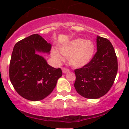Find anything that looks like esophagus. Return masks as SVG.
<instances>
[{"label": "esophagus", "mask_w": 129, "mask_h": 129, "mask_svg": "<svg viewBox=\"0 0 129 129\" xmlns=\"http://www.w3.org/2000/svg\"><path fill=\"white\" fill-rule=\"evenodd\" d=\"M61 70H62V72L63 73H67V72H68L69 71V70L68 68H61Z\"/></svg>", "instance_id": "obj_1"}]
</instances>
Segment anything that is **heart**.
<instances>
[{"label":"heart","mask_w":129,"mask_h":129,"mask_svg":"<svg viewBox=\"0 0 129 129\" xmlns=\"http://www.w3.org/2000/svg\"><path fill=\"white\" fill-rule=\"evenodd\" d=\"M59 51L63 55L68 57L70 66L79 68L87 65L92 60L95 52V45L90 40L77 38L61 45ZM51 55L57 61H61L63 59L58 51L53 50Z\"/></svg>","instance_id":"obj_1"}]
</instances>
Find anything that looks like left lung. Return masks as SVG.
<instances>
[{"label": "left lung", "instance_id": "left-lung-1", "mask_svg": "<svg viewBox=\"0 0 129 129\" xmlns=\"http://www.w3.org/2000/svg\"><path fill=\"white\" fill-rule=\"evenodd\" d=\"M97 52L88 64L76 69L74 87L80 95L96 99L104 96L114 82L118 61L114 49L108 39L97 36Z\"/></svg>", "mask_w": 129, "mask_h": 129}]
</instances>
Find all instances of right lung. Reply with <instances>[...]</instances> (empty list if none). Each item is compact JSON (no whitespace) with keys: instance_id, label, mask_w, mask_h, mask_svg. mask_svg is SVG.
<instances>
[{"instance_id":"add662e5","label":"right lung","mask_w":129,"mask_h":129,"mask_svg":"<svg viewBox=\"0 0 129 129\" xmlns=\"http://www.w3.org/2000/svg\"><path fill=\"white\" fill-rule=\"evenodd\" d=\"M51 45L38 34H33L15 44L11 55L9 78L15 90L31 101L44 99L52 92L62 76L60 68L50 66L36 51L50 53Z\"/></svg>"}]
</instances>
